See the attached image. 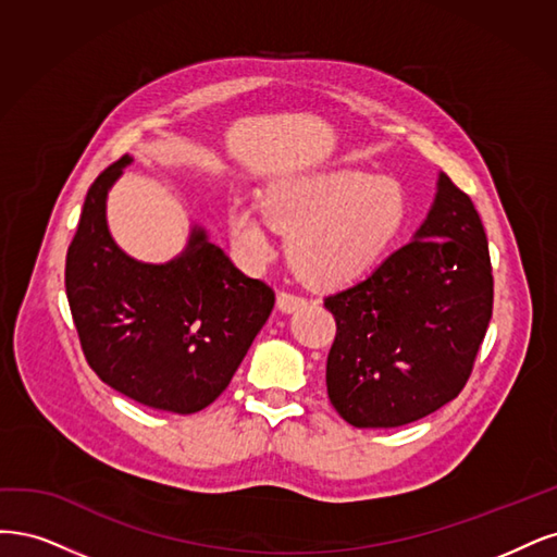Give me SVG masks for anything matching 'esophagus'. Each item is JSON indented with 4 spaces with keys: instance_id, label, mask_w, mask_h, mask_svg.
Masks as SVG:
<instances>
[{
    "instance_id": "1",
    "label": "esophagus",
    "mask_w": 557,
    "mask_h": 557,
    "mask_svg": "<svg viewBox=\"0 0 557 557\" xmlns=\"http://www.w3.org/2000/svg\"><path fill=\"white\" fill-rule=\"evenodd\" d=\"M305 302H308V300H305L302 296L292 294V292H280V294H277V308H280L282 312H286V314L298 310V308H302Z\"/></svg>"
}]
</instances>
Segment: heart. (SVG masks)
I'll use <instances>...</instances> for the list:
<instances>
[{
  "instance_id": "obj_1",
  "label": "heart",
  "mask_w": 557,
  "mask_h": 557,
  "mask_svg": "<svg viewBox=\"0 0 557 557\" xmlns=\"http://www.w3.org/2000/svg\"><path fill=\"white\" fill-rule=\"evenodd\" d=\"M263 210L277 228L292 233L296 271L314 284H345L382 259L405 218V194L391 177L358 169L296 175L268 189ZM263 214L245 203L228 212L233 245L252 265L275 252Z\"/></svg>"
}]
</instances>
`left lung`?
I'll return each instance as SVG.
<instances>
[{
    "label": "left lung",
    "mask_w": 557,
    "mask_h": 557,
    "mask_svg": "<svg viewBox=\"0 0 557 557\" xmlns=\"http://www.w3.org/2000/svg\"><path fill=\"white\" fill-rule=\"evenodd\" d=\"M324 305L337 326L329 398L347 423L398 428L451 403L493 314L488 240L470 196L440 173L414 238Z\"/></svg>",
    "instance_id": "8db88e82"
}]
</instances>
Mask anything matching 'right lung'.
Returning <instances> with one entry per match:
<instances>
[{
	"mask_svg": "<svg viewBox=\"0 0 557 557\" xmlns=\"http://www.w3.org/2000/svg\"><path fill=\"white\" fill-rule=\"evenodd\" d=\"M127 164L124 154L87 189L66 252L71 317L101 382L152 409L194 414L222 396L275 294L240 273L201 226L166 263L124 255L106 224V196Z\"/></svg>",
	"mask_w": 557,
	"mask_h": 557,
	"instance_id": "right-lung-1",
	"label": "right lung"
}]
</instances>
